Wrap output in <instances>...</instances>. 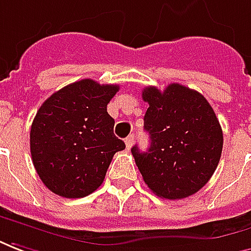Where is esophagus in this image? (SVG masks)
Returning <instances> with one entry per match:
<instances>
[{"mask_svg":"<svg viewBox=\"0 0 251 251\" xmlns=\"http://www.w3.org/2000/svg\"><path fill=\"white\" fill-rule=\"evenodd\" d=\"M134 135H129V136L126 138V147H127V150H129V149L132 147V145H134Z\"/></svg>","mask_w":251,"mask_h":251,"instance_id":"1","label":"esophagus"}]
</instances>
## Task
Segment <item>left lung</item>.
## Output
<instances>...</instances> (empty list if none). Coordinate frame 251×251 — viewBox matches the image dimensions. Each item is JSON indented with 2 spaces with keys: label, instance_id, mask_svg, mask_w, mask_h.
Returning <instances> with one entry per match:
<instances>
[{
  "label": "left lung",
  "instance_id": "left-lung-1",
  "mask_svg": "<svg viewBox=\"0 0 251 251\" xmlns=\"http://www.w3.org/2000/svg\"><path fill=\"white\" fill-rule=\"evenodd\" d=\"M149 102L145 129L150 149L131 151L147 186L157 196L179 200L195 195L218 168L223 132L212 106L196 90L170 83L163 92L143 89Z\"/></svg>",
  "mask_w": 251,
  "mask_h": 251
}]
</instances>
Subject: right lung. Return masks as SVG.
Wrapping results in <instances>:
<instances>
[{
  "label": "right lung",
  "instance_id": "obj_1",
  "mask_svg": "<svg viewBox=\"0 0 251 251\" xmlns=\"http://www.w3.org/2000/svg\"><path fill=\"white\" fill-rule=\"evenodd\" d=\"M119 85L81 79L51 94L31 127V155L43 184L55 195L79 199L102 184L124 142L113 134L106 105Z\"/></svg>",
  "mask_w": 251,
  "mask_h": 251
}]
</instances>
